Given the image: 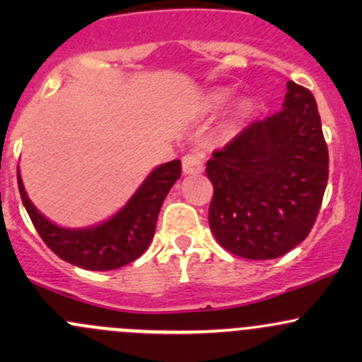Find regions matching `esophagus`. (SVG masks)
<instances>
[{"mask_svg":"<svg viewBox=\"0 0 362 362\" xmlns=\"http://www.w3.org/2000/svg\"><path fill=\"white\" fill-rule=\"evenodd\" d=\"M182 170H184L185 175H196L202 173L204 170L203 159L199 154H187L182 158Z\"/></svg>","mask_w":362,"mask_h":362,"instance_id":"obj_1","label":"esophagus"}]
</instances>
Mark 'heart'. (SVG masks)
<instances>
[{
	"label": "heart",
	"mask_w": 362,
	"mask_h": 362,
	"mask_svg": "<svg viewBox=\"0 0 362 362\" xmlns=\"http://www.w3.org/2000/svg\"><path fill=\"white\" fill-rule=\"evenodd\" d=\"M226 100V93H218L217 96H215V101H224Z\"/></svg>",
	"instance_id": "heart-1"
}]
</instances>
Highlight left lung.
<instances>
[{
    "instance_id": "left-lung-1",
    "label": "left lung",
    "mask_w": 362,
    "mask_h": 362,
    "mask_svg": "<svg viewBox=\"0 0 362 362\" xmlns=\"http://www.w3.org/2000/svg\"><path fill=\"white\" fill-rule=\"evenodd\" d=\"M282 107L206 163L211 233L226 250L254 261L280 257L308 236L329 177L313 94L289 80Z\"/></svg>"
}]
</instances>
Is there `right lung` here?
<instances>
[{"instance_id": "right-lung-1", "label": "right lung", "mask_w": 362, "mask_h": 362, "mask_svg": "<svg viewBox=\"0 0 362 362\" xmlns=\"http://www.w3.org/2000/svg\"><path fill=\"white\" fill-rule=\"evenodd\" d=\"M180 173L182 163L178 159L160 164L113 217L86 229L61 228L43 217L25 194L19 168L17 184L33 226L54 254L78 268L107 272L129 264L147 250L154 238L164 198L180 178Z\"/></svg>"}]
</instances>
